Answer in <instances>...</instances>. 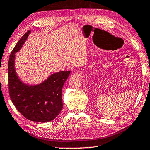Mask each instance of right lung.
I'll list each match as a JSON object with an SVG mask.
<instances>
[{"label":"right lung","mask_w":150,"mask_h":150,"mask_svg":"<svg viewBox=\"0 0 150 150\" xmlns=\"http://www.w3.org/2000/svg\"><path fill=\"white\" fill-rule=\"evenodd\" d=\"M30 33L28 30L21 37L9 57V95L16 109L25 118L33 122H48L53 120L63 108L62 88L70 71L53 73L39 85L30 86L23 83L15 71V53L22 47Z\"/></svg>","instance_id":"obj_1"}]
</instances>
